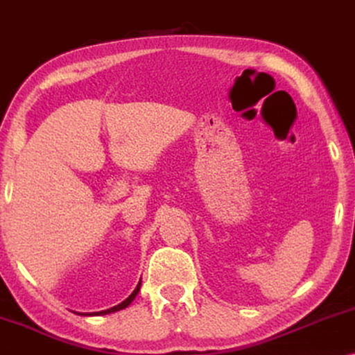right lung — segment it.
I'll list each match as a JSON object with an SVG mask.
<instances>
[{
  "instance_id": "add662e5",
  "label": "right lung",
  "mask_w": 355,
  "mask_h": 355,
  "mask_svg": "<svg viewBox=\"0 0 355 355\" xmlns=\"http://www.w3.org/2000/svg\"><path fill=\"white\" fill-rule=\"evenodd\" d=\"M139 291H140V283L137 284V288L134 289V293L130 294L128 299L123 300V302L116 305V307H111V309H108V310H101V312H96V313H92V315H106V313H113V312H118V310H123V309H125V307H128V305H129L130 302H132V300L135 299V295H137Z\"/></svg>"
}]
</instances>
